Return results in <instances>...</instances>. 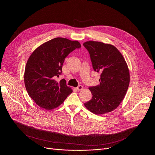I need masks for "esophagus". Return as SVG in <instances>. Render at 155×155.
I'll return each mask as SVG.
<instances>
[{"instance_id":"1","label":"esophagus","mask_w":155,"mask_h":155,"mask_svg":"<svg viewBox=\"0 0 155 155\" xmlns=\"http://www.w3.org/2000/svg\"><path fill=\"white\" fill-rule=\"evenodd\" d=\"M83 86H81V85H79V86H78L77 87V90L78 91H80L83 90Z\"/></svg>"}]
</instances>
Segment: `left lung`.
Masks as SVG:
<instances>
[{"mask_svg":"<svg viewBox=\"0 0 155 155\" xmlns=\"http://www.w3.org/2000/svg\"><path fill=\"white\" fill-rule=\"evenodd\" d=\"M83 46L89 52L94 71L101 73L100 84L89 87L92 99L84 105L96 115L112 112L123 100L129 84V71L125 59L110 44L89 41Z\"/></svg>","mask_w":155,"mask_h":155,"instance_id":"left-lung-1","label":"left lung"}]
</instances>
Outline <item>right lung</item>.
<instances>
[{
    "label": "right lung",
    "instance_id": "right-lung-1",
    "mask_svg": "<svg viewBox=\"0 0 155 155\" xmlns=\"http://www.w3.org/2000/svg\"><path fill=\"white\" fill-rule=\"evenodd\" d=\"M81 48L78 41L57 37L38 47L30 56L25 71V83L29 96L38 106L51 110L58 107L72 92L64 79L57 82L69 53Z\"/></svg>",
    "mask_w": 155,
    "mask_h": 155
}]
</instances>
